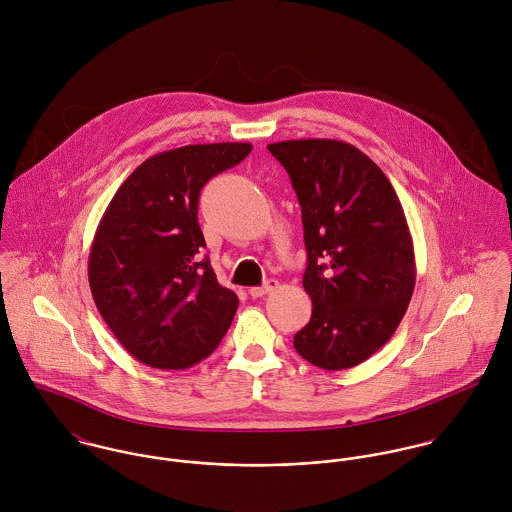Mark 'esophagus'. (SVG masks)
I'll return each mask as SVG.
<instances>
[{
  "mask_svg": "<svg viewBox=\"0 0 512 512\" xmlns=\"http://www.w3.org/2000/svg\"><path fill=\"white\" fill-rule=\"evenodd\" d=\"M274 290H278V280H268L264 286H258V288H252L250 290V295L256 299V297H262V295H266V293L274 292Z\"/></svg>",
  "mask_w": 512,
  "mask_h": 512,
  "instance_id": "1",
  "label": "esophagus"
}]
</instances>
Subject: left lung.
Wrapping results in <instances>:
<instances>
[{"label":"left lung","mask_w":512,"mask_h":512,"mask_svg":"<svg viewBox=\"0 0 512 512\" xmlns=\"http://www.w3.org/2000/svg\"><path fill=\"white\" fill-rule=\"evenodd\" d=\"M292 179L303 220L311 297L295 351L325 370L372 357L400 325L416 286L410 228L382 169L347 142L290 140L268 146Z\"/></svg>","instance_id":"left-lung-1"}]
</instances>
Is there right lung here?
Returning <instances> with one entry per match:
<instances>
[{"label":"right lung","instance_id":"right-lung-1","mask_svg":"<svg viewBox=\"0 0 512 512\" xmlns=\"http://www.w3.org/2000/svg\"><path fill=\"white\" fill-rule=\"evenodd\" d=\"M250 151V144H199L151 155L104 211L90 246V292L114 337L140 363L189 368L228 331L238 297L201 256L197 209L205 183Z\"/></svg>","mask_w":512,"mask_h":512}]
</instances>
